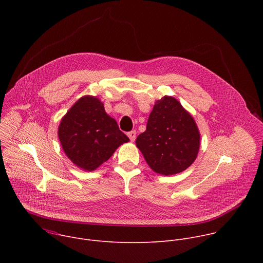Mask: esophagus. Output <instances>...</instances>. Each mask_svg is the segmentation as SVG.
I'll return each instance as SVG.
<instances>
[{
  "instance_id": "esophagus-1",
  "label": "esophagus",
  "mask_w": 263,
  "mask_h": 263,
  "mask_svg": "<svg viewBox=\"0 0 263 263\" xmlns=\"http://www.w3.org/2000/svg\"><path fill=\"white\" fill-rule=\"evenodd\" d=\"M128 136H129V138H130L131 141H134L135 138H136V131L133 130V131L129 132V133H128Z\"/></svg>"
}]
</instances>
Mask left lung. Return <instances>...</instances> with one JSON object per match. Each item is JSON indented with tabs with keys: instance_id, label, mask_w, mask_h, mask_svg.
Segmentation results:
<instances>
[{
	"instance_id": "1",
	"label": "left lung",
	"mask_w": 263,
	"mask_h": 263,
	"mask_svg": "<svg viewBox=\"0 0 263 263\" xmlns=\"http://www.w3.org/2000/svg\"><path fill=\"white\" fill-rule=\"evenodd\" d=\"M136 145L154 172L170 176L190 167L200 147V132L193 117L173 97L156 101L146 130Z\"/></svg>"
}]
</instances>
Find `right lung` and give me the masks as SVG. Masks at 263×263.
I'll return each instance as SVG.
<instances>
[{
  "mask_svg": "<svg viewBox=\"0 0 263 263\" xmlns=\"http://www.w3.org/2000/svg\"><path fill=\"white\" fill-rule=\"evenodd\" d=\"M58 136L72 163L91 172L107 161L128 136L110 118L103 103L95 97H83L61 120Z\"/></svg>",
  "mask_w": 263,
  "mask_h": 263,
  "instance_id": "add662e5",
  "label": "right lung"
}]
</instances>
